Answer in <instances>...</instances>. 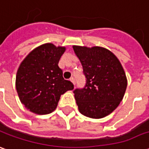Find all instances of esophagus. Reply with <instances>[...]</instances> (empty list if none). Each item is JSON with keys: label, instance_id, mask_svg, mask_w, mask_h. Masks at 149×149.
<instances>
[{"label": "esophagus", "instance_id": "1", "mask_svg": "<svg viewBox=\"0 0 149 149\" xmlns=\"http://www.w3.org/2000/svg\"><path fill=\"white\" fill-rule=\"evenodd\" d=\"M70 81H72V82L73 83V85H75V78L74 77H71Z\"/></svg>", "mask_w": 149, "mask_h": 149}]
</instances>
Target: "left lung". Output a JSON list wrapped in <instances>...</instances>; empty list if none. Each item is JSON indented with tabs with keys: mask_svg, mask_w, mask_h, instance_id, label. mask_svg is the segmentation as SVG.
I'll list each match as a JSON object with an SVG mask.
<instances>
[{
	"mask_svg": "<svg viewBox=\"0 0 149 149\" xmlns=\"http://www.w3.org/2000/svg\"><path fill=\"white\" fill-rule=\"evenodd\" d=\"M86 77V85L73 91L80 113L102 118L113 113L125 95L127 80L117 58L109 49L73 46Z\"/></svg>",
	"mask_w": 149,
	"mask_h": 149,
	"instance_id": "8db88e82",
	"label": "left lung"
}]
</instances>
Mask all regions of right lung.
I'll use <instances>...</instances> for the list:
<instances>
[{"label": "right lung", "mask_w": 149, "mask_h": 149, "mask_svg": "<svg viewBox=\"0 0 149 149\" xmlns=\"http://www.w3.org/2000/svg\"><path fill=\"white\" fill-rule=\"evenodd\" d=\"M65 51L47 43L34 49L20 64L16 90L21 103L36 114H48L57 107L60 95L74 86L63 77L58 62Z\"/></svg>", "instance_id": "1"}]
</instances>
